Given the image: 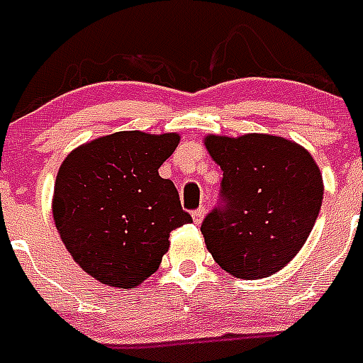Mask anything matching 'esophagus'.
<instances>
[{"label": "esophagus", "instance_id": "esophagus-1", "mask_svg": "<svg viewBox=\"0 0 363 363\" xmlns=\"http://www.w3.org/2000/svg\"><path fill=\"white\" fill-rule=\"evenodd\" d=\"M191 216H193V221H195V225H200V223H202V219H204V216H206V210L202 208V206H200V208L193 210V213H191Z\"/></svg>", "mask_w": 363, "mask_h": 363}]
</instances>
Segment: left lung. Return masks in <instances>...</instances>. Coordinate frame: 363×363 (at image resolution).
<instances>
[{"label": "left lung", "mask_w": 363, "mask_h": 363, "mask_svg": "<svg viewBox=\"0 0 363 363\" xmlns=\"http://www.w3.org/2000/svg\"><path fill=\"white\" fill-rule=\"evenodd\" d=\"M223 170L221 200L202 221L208 251L225 272L259 279L291 262L323 204V176L309 152L272 135L206 136Z\"/></svg>", "instance_id": "obj_1"}]
</instances>
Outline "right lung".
Masks as SVG:
<instances>
[{
  "mask_svg": "<svg viewBox=\"0 0 363 363\" xmlns=\"http://www.w3.org/2000/svg\"><path fill=\"white\" fill-rule=\"evenodd\" d=\"M179 136L120 131L69 153L54 185V223L80 268L133 289L157 272L174 228L191 223L159 167Z\"/></svg>",
  "mask_w": 363,
  "mask_h": 363,
  "instance_id": "add662e5",
  "label": "right lung"
}]
</instances>
